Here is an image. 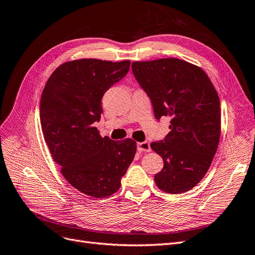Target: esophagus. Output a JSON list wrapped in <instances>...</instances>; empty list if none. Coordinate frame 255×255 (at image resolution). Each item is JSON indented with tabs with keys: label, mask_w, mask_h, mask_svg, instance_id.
<instances>
[{
	"label": "esophagus",
	"mask_w": 255,
	"mask_h": 255,
	"mask_svg": "<svg viewBox=\"0 0 255 255\" xmlns=\"http://www.w3.org/2000/svg\"><path fill=\"white\" fill-rule=\"evenodd\" d=\"M137 150L139 152H150L151 151V146L148 141H143V142H138L137 143Z\"/></svg>",
	"instance_id": "1"
}]
</instances>
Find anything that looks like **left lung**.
<instances>
[{
	"instance_id": "8db88e82",
	"label": "left lung",
	"mask_w": 255,
	"mask_h": 255,
	"mask_svg": "<svg viewBox=\"0 0 255 255\" xmlns=\"http://www.w3.org/2000/svg\"><path fill=\"white\" fill-rule=\"evenodd\" d=\"M136 81L151 100L154 116L170 117V132L151 143L164 160L154 176L168 194L194 188L207 172L220 138V102L206 73L177 58L134 61Z\"/></svg>"
}]
</instances>
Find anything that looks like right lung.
I'll use <instances>...</instances> for the list:
<instances>
[{
  "mask_svg": "<svg viewBox=\"0 0 255 255\" xmlns=\"http://www.w3.org/2000/svg\"><path fill=\"white\" fill-rule=\"evenodd\" d=\"M130 61L79 59L60 65L49 78L40 101L44 140L67 182L83 194L109 197L121 186L136 142L102 138V98L128 72Z\"/></svg>",
  "mask_w": 255,
  "mask_h": 255,
  "instance_id": "right-lung-1",
  "label": "right lung"
}]
</instances>
